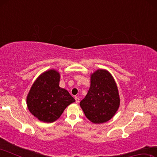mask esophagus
I'll use <instances>...</instances> for the list:
<instances>
[{
	"label": "esophagus",
	"mask_w": 157,
	"mask_h": 157,
	"mask_svg": "<svg viewBox=\"0 0 157 157\" xmlns=\"http://www.w3.org/2000/svg\"><path fill=\"white\" fill-rule=\"evenodd\" d=\"M75 102H76V103H79V98H78V97H75Z\"/></svg>",
	"instance_id": "1"
}]
</instances>
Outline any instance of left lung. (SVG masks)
<instances>
[{
  "label": "left lung",
  "mask_w": 157,
  "mask_h": 157,
  "mask_svg": "<svg viewBox=\"0 0 157 157\" xmlns=\"http://www.w3.org/2000/svg\"><path fill=\"white\" fill-rule=\"evenodd\" d=\"M85 116L95 124L106 123L115 115L120 105L118 90L109 71L98 69L91 75V86L80 103Z\"/></svg>",
  "instance_id": "8db88e82"
}]
</instances>
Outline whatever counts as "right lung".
Listing matches in <instances>:
<instances>
[{"instance_id":"1","label":"right lung","mask_w":157,"mask_h":157,"mask_svg":"<svg viewBox=\"0 0 157 157\" xmlns=\"http://www.w3.org/2000/svg\"><path fill=\"white\" fill-rule=\"evenodd\" d=\"M60 74L54 69L38 77L27 96L29 111L44 123L57 120L68 106L75 102L67 90L59 87Z\"/></svg>"}]
</instances>
